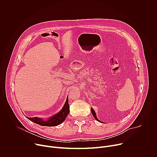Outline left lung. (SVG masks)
<instances>
[{"label":"left lung","instance_id":"1","mask_svg":"<svg viewBox=\"0 0 157 157\" xmlns=\"http://www.w3.org/2000/svg\"><path fill=\"white\" fill-rule=\"evenodd\" d=\"M91 113H92V114L93 115V116H94V117L95 118V119H96L98 121L100 122V121H99V120H98V119L97 118V117H96V113H95V112H94V109H93L92 107H91Z\"/></svg>","mask_w":157,"mask_h":157}]
</instances>
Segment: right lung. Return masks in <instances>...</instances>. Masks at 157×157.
Here are the masks:
<instances>
[{
    "mask_svg": "<svg viewBox=\"0 0 157 157\" xmlns=\"http://www.w3.org/2000/svg\"><path fill=\"white\" fill-rule=\"evenodd\" d=\"M70 113V106L68 104V97L66 99V101L60 112L53 117H50L47 121H43V119L38 117H27L30 121L33 122L35 124H37L41 126H48L53 127L56 126L61 123H62L66 117L68 116Z\"/></svg>",
    "mask_w": 157,
    "mask_h": 157,
    "instance_id": "1",
    "label": "right lung"
}]
</instances>
